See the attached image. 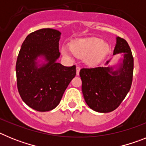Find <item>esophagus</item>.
Here are the masks:
<instances>
[{
  "label": "esophagus",
  "mask_w": 146,
  "mask_h": 146,
  "mask_svg": "<svg viewBox=\"0 0 146 146\" xmlns=\"http://www.w3.org/2000/svg\"><path fill=\"white\" fill-rule=\"evenodd\" d=\"M76 72H77V75H79L80 74V68L79 66H77V68H76Z\"/></svg>",
  "instance_id": "1"
}]
</instances>
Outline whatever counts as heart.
Returning <instances> with one entry per match:
<instances>
[{"mask_svg": "<svg viewBox=\"0 0 146 146\" xmlns=\"http://www.w3.org/2000/svg\"><path fill=\"white\" fill-rule=\"evenodd\" d=\"M110 48L107 43L98 38H86L72 42L70 47L64 45L61 47L62 54L72 57L73 54L79 58H84L86 64L96 65L109 53Z\"/></svg>", "mask_w": 146, "mask_h": 146, "instance_id": "b5f03b06", "label": "heart"}]
</instances>
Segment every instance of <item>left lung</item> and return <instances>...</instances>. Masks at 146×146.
I'll return each mask as SVG.
<instances>
[{
	"mask_svg": "<svg viewBox=\"0 0 146 146\" xmlns=\"http://www.w3.org/2000/svg\"><path fill=\"white\" fill-rule=\"evenodd\" d=\"M121 57L114 65L98 66L80 71L82 91L86 104L98 113H110L120 105L129 91L132 82L134 59L125 39L116 37L113 55Z\"/></svg>",
	"mask_w": 146,
	"mask_h": 146,
	"instance_id": "8db88e82",
	"label": "left lung"
}]
</instances>
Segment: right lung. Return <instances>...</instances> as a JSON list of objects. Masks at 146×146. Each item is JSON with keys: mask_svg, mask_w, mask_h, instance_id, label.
<instances>
[{"mask_svg": "<svg viewBox=\"0 0 146 146\" xmlns=\"http://www.w3.org/2000/svg\"><path fill=\"white\" fill-rule=\"evenodd\" d=\"M61 33L43 28L30 33L23 42L16 63L17 83L23 101L39 112L58 105L76 75V66L58 63Z\"/></svg>", "mask_w": 146, "mask_h": 146, "instance_id": "1", "label": "right lung"}]
</instances>
